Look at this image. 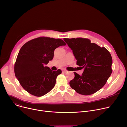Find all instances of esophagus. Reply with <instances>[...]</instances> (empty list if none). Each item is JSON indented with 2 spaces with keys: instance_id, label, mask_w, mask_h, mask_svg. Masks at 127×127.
Wrapping results in <instances>:
<instances>
[{
  "instance_id": "obj_1",
  "label": "esophagus",
  "mask_w": 127,
  "mask_h": 127,
  "mask_svg": "<svg viewBox=\"0 0 127 127\" xmlns=\"http://www.w3.org/2000/svg\"><path fill=\"white\" fill-rule=\"evenodd\" d=\"M62 71L63 73H66V72H68V71L66 70H65V69H62Z\"/></svg>"
}]
</instances>
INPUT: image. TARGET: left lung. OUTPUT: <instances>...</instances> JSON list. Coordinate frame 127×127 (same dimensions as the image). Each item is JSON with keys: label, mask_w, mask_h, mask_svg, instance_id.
<instances>
[{"label": "left lung", "mask_w": 127, "mask_h": 127, "mask_svg": "<svg viewBox=\"0 0 127 127\" xmlns=\"http://www.w3.org/2000/svg\"><path fill=\"white\" fill-rule=\"evenodd\" d=\"M73 51L77 65L84 70L81 76L74 72L70 85L78 93L83 95L94 94L106 83L112 73V58L109 51L91 43L87 38H64Z\"/></svg>", "instance_id": "8db88e82"}]
</instances>
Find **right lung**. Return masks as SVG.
I'll use <instances>...</instances> for the list:
<instances>
[{
  "instance_id": "right-lung-1",
  "label": "right lung",
  "mask_w": 127,
  "mask_h": 127,
  "mask_svg": "<svg viewBox=\"0 0 127 127\" xmlns=\"http://www.w3.org/2000/svg\"><path fill=\"white\" fill-rule=\"evenodd\" d=\"M63 45L66 43L61 39L40 37L22 46L14 64V73L25 91L41 97L54 88L56 78L62 71H52L44 66L53 59L55 49Z\"/></svg>"
}]
</instances>
